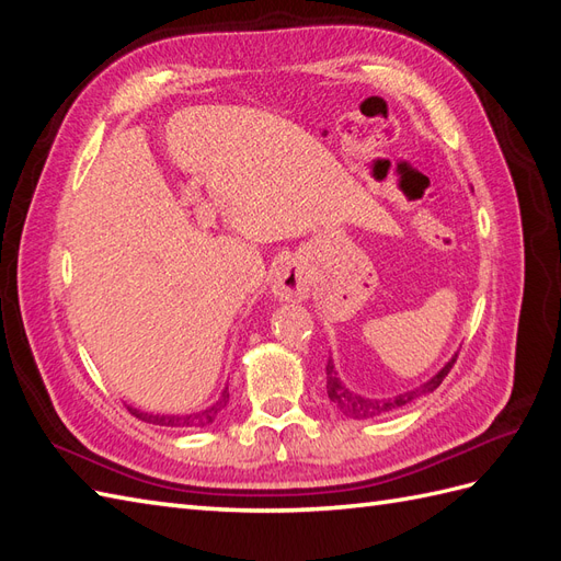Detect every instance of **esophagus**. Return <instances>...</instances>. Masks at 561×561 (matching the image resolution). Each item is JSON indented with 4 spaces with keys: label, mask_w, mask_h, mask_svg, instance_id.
<instances>
[{
    "label": "esophagus",
    "mask_w": 561,
    "mask_h": 561,
    "mask_svg": "<svg viewBox=\"0 0 561 561\" xmlns=\"http://www.w3.org/2000/svg\"><path fill=\"white\" fill-rule=\"evenodd\" d=\"M271 285L273 295L278 299H305L309 293V276L302 264L295 262V259H285L273 268Z\"/></svg>",
    "instance_id": "obj_1"
}]
</instances>
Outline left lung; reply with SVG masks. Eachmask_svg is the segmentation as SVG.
I'll use <instances>...</instances> for the list:
<instances>
[{
    "mask_svg": "<svg viewBox=\"0 0 561 561\" xmlns=\"http://www.w3.org/2000/svg\"><path fill=\"white\" fill-rule=\"evenodd\" d=\"M455 362H457V354L440 368L438 374H435L428 380V383H423V386H419L414 390H407L402 394H394V398H362V394L352 392L350 388L343 386V380H340L335 366H333V359H328V364H325V392H328V398H331V402L345 416L357 419V421L374 419V416H380V414H390V412H394V409H402L404 404L419 400L421 394L433 392L435 388L443 383L445 376L453 371Z\"/></svg>",
    "mask_w": 561,
    "mask_h": 561,
    "instance_id": "obj_1",
    "label": "left lung"
}]
</instances>
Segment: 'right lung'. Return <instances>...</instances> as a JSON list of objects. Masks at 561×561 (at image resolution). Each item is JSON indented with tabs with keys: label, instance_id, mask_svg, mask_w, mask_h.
<instances>
[{
	"label": "right lung",
	"instance_id": "1",
	"mask_svg": "<svg viewBox=\"0 0 561 561\" xmlns=\"http://www.w3.org/2000/svg\"><path fill=\"white\" fill-rule=\"evenodd\" d=\"M226 402H228V388L221 392V398H218V402H214L207 409H202V412H197V414H149V412H140V409H135V407H128V412L135 419L145 421V423H154V426H167V428H204V426H209V423H214V419L226 407Z\"/></svg>",
	"mask_w": 561,
	"mask_h": 561
}]
</instances>
